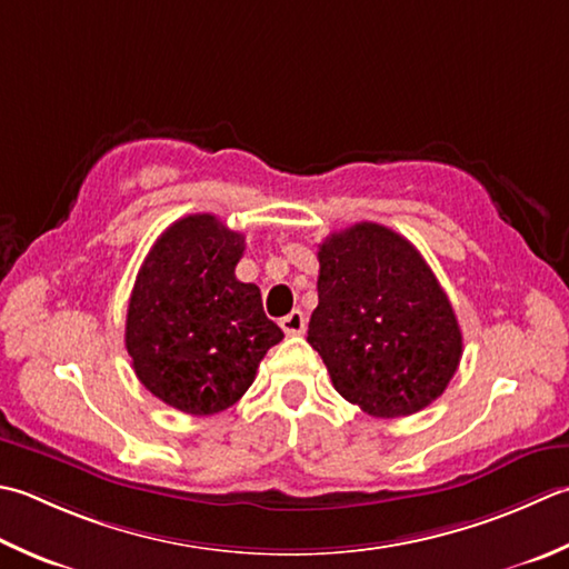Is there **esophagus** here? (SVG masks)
<instances>
[{
	"label": "esophagus",
	"mask_w": 569,
	"mask_h": 569,
	"mask_svg": "<svg viewBox=\"0 0 569 569\" xmlns=\"http://www.w3.org/2000/svg\"><path fill=\"white\" fill-rule=\"evenodd\" d=\"M281 328L286 336H300L306 330V316L300 310H291L286 318H281Z\"/></svg>",
	"instance_id": "1"
}]
</instances>
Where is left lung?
Masks as SVG:
<instances>
[{"mask_svg":"<svg viewBox=\"0 0 569 569\" xmlns=\"http://www.w3.org/2000/svg\"><path fill=\"white\" fill-rule=\"evenodd\" d=\"M318 308L308 342L332 387L380 419L409 417L443 395L461 360V328L421 253L392 229L360 221L320 243Z\"/></svg>","mask_w":569,"mask_h":569,"instance_id":"1","label":"left lung"}]
</instances>
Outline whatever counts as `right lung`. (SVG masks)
Here are the masks:
<instances>
[{"instance_id": "obj_1", "label": "right lung", "mask_w": 569, "mask_h": 569, "mask_svg": "<svg viewBox=\"0 0 569 569\" xmlns=\"http://www.w3.org/2000/svg\"><path fill=\"white\" fill-rule=\"evenodd\" d=\"M243 233L214 214H189L162 231L132 286L126 348L138 380L164 405L209 417L239 402L283 332L261 291L233 269Z\"/></svg>"}]
</instances>
